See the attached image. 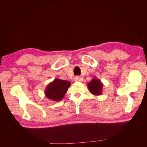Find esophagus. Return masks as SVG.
<instances>
[{
  "instance_id": "esophagus-1",
  "label": "esophagus",
  "mask_w": 147,
  "mask_h": 147,
  "mask_svg": "<svg viewBox=\"0 0 147 147\" xmlns=\"http://www.w3.org/2000/svg\"><path fill=\"white\" fill-rule=\"evenodd\" d=\"M75 82H80L82 80V78L80 77H75L74 78Z\"/></svg>"
}]
</instances>
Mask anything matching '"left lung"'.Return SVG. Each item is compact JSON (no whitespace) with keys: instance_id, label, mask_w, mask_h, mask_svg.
Masks as SVG:
<instances>
[{"instance_id":"8db88e82","label":"left lung","mask_w":147,"mask_h":147,"mask_svg":"<svg viewBox=\"0 0 147 147\" xmlns=\"http://www.w3.org/2000/svg\"><path fill=\"white\" fill-rule=\"evenodd\" d=\"M88 88L90 92L94 96H100L102 94L103 90V83L100 80L97 78H92L91 80L88 83Z\"/></svg>"}]
</instances>
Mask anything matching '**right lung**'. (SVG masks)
Instances as JSON below:
<instances>
[{"label": "right lung", "mask_w": 147, "mask_h": 147, "mask_svg": "<svg viewBox=\"0 0 147 147\" xmlns=\"http://www.w3.org/2000/svg\"><path fill=\"white\" fill-rule=\"evenodd\" d=\"M71 83L69 81L55 78L54 81L48 84L44 92L48 99L60 101L63 99Z\"/></svg>", "instance_id": "obj_1"}]
</instances>
